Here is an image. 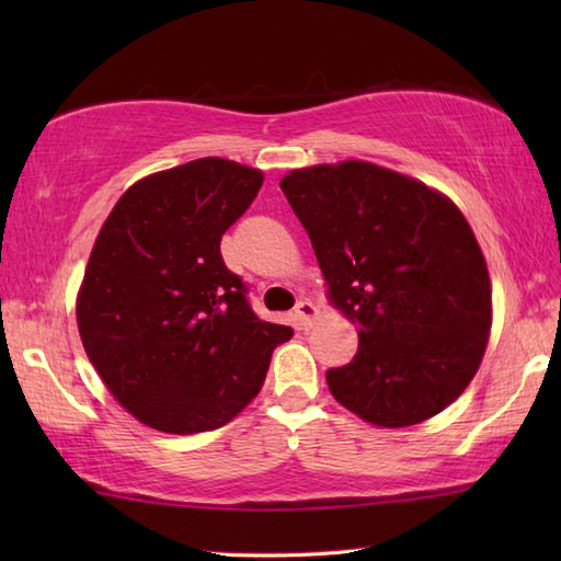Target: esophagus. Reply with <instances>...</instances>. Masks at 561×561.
<instances>
[{"mask_svg":"<svg viewBox=\"0 0 561 561\" xmlns=\"http://www.w3.org/2000/svg\"><path fill=\"white\" fill-rule=\"evenodd\" d=\"M296 318H299V323L308 330V328H313V323L316 320L320 318V311H318V306L313 304V301H299L296 304Z\"/></svg>","mask_w":561,"mask_h":561,"instance_id":"1","label":"esophagus"}]
</instances>
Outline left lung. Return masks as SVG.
Listing matches in <instances>:
<instances>
[{
	"label": "left lung",
	"instance_id": "obj_1",
	"mask_svg": "<svg viewBox=\"0 0 561 561\" xmlns=\"http://www.w3.org/2000/svg\"><path fill=\"white\" fill-rule=\"evenodd\" d=\"M311 238L328 301L359 352L325 374L335 400L380 428L432 420L478 374L492 328L486 260L456 202L350 159L282 178Z\"/></svg>",
	"mask_w": 561,
	"mask_h": 561
}]
</instances>
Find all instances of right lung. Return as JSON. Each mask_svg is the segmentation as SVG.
I'll use <instances>...</instances> for the list:
<instances>
[{
    "label": "right lung",
    "instance_id": "right-lung-1",
    "mask_svg": "<svg viewBox=\"0 0 561 561\" xmlns=\"http://www.w3.org/2000/svg\"><path fill=\"white\" fill-rule=\"evenodd\" d=\"M262 181L219 157L151 173L115 202L91 248L77 294L81 344L111 396L157 432L231 422L294 335L250 311L219 250Z\"/></svg>",
    "mask_w": 561,
    "mask_h": 561
}]
</instances>
